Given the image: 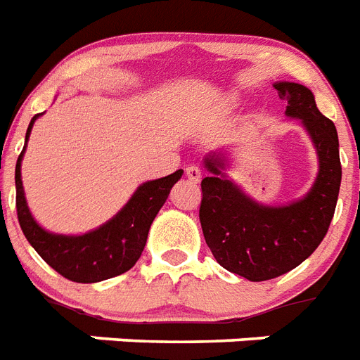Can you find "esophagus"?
I'll return each instance as SVG.
<instances>
[{"mask_svg":"<svg viewBox=\"0 0 360 360\" xmlns=\"http://www.w3.org/2000/svg\"><path fill=\"white\" fill-rule=\"evenodd\" d=\"M186 176H188L191 182L197 184V182H200V178H202V172H200V169H198V167L191 165V167H188V169H186Z\"/></svg>","mask_w":360,"mask_h":360,"instance_id":"1","label":"esophagus"}]
</instances>
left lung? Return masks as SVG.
<instances>
[{
    "mask_svg": "<svg viewBox=\"0 0 360 360\" xmlns=\"http://www.w3.org/2000/svg\"><path fill=\"white\" fill-rule=\"evenodd\" d=\"M286 115L301 119L318 152L320 171L303 198L286 206H266L247 197L226 178V160L212 154L204 165L200 226L210 251L229 271L260 283L297 267L318 249L335 215L342 165L335 124L316 108L314 94L299 83H275Z\"/></svg>",
    "mask_w": 360,
    "mask_h": 360,
    "instance_id": "1",
    "label": "left lung"
}]
</instances>
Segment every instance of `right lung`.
I'll list each match as a JSON object with an SVG mask.
<instances>
[{"label": "right lung", "mask_w": 360, "mask_h": 360, "mask_svg": "<svg viewBox=\"0 0 360 360\" xmlns=\"http://www.w3.org/2000/svg\"><path fill=\"white\" fill-rule=\"evenodd\" d=\"M39 117L40 113L31 119L25 134V146L31 128ZM25 146L18 156L14 171L16 212L22 232L40 258L65 278L83 284L100 283L131 269L145 249L152 221L165 204L172 186L182 178V169H178L169 176L141 184L130 200L124 204V208L96 230L82 236L51 234L33 219L25 202L20 172Z\"/></svg>", "instance_id": "obj_1"}]
</instances>
